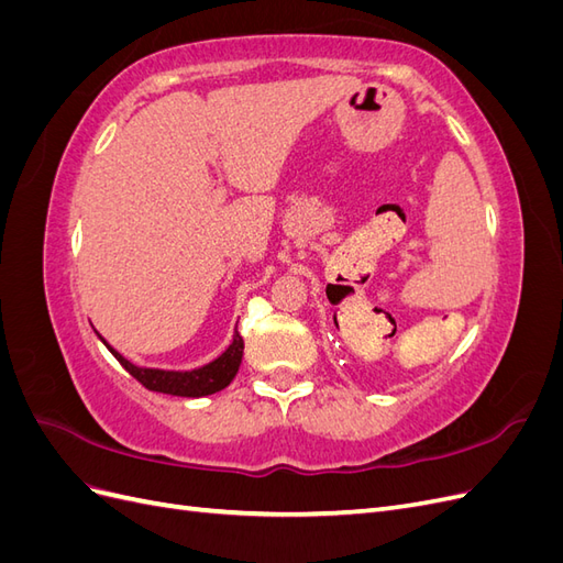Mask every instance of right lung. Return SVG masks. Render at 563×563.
Instances as JSON below:
<instances>
[{
  "label": "right lung",
  "instance_id": "add662e5",
  "mask_svg": "<svg viewBox=\"0 0 563 563\" xmlns=\"http://www.w3.org/2000/svg\"><path fill=\"white\" fill-rule=\"evenodd\" d=\"M100 338V335H98ZM103 340V338H100ZM106 343V340H103ZM106 347L114 354V360L122 364L131 376L139 380L143 387L152 391H164V395H174V397H209L213 391L225 389L232 378L240 371L242 356H244V340L240 331H234V338L230 347L213 360L207 366H199L192 371H162V368H145V366H135L129 360H124L114 347L106 343Z\"/></svg>",
  "mask_w": 563,
  "mask_h": 563
}]
</instances>
